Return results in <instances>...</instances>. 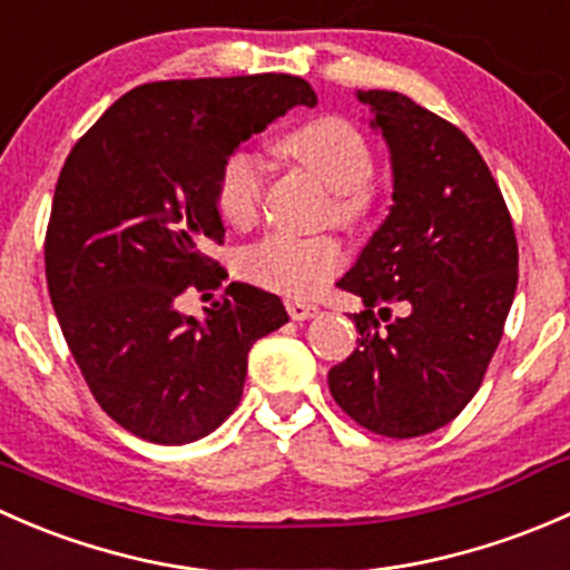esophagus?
<instances>
[{"instance_id": "obj_1", "label": "esophagus", "mask_w": 570, "mask_h": 570, "mask_svg": "<svg viewBox=\"0 0 570 570\" xmlns=\"http://www.w3.org/2000/svg\"><path fill=\"white\" fill-rule=\"evenodd\" d=\"M287 315H291L293 321H307L313 318V315H318V307L309 302H287Z\"/></svg>"}]
</instances>
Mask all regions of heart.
<instances>
[{"label": "heart", "mask_w": 570, "mask_h": 570, "mask_svg": "<svg viewBox=\"0 0 570 570\" xmlns=\"http://www.w3.org/2000/svg\"><path fill=\"white\" fill-rule=\"evenodd\" d=\"M285 161L307 169L332 189L328 216L343 227H356L379 205L373 178V150L365 134L345 117H313L287 128L272 142ZM263 205V169L257 158L236 150L222 161L216 175V210L227 225L252 227ZM343 268V246L332 236L298 238L274 233L238 255V272L249 283L287 298H307Z\"/></svg>", "instance_id": "obj_1"}]
</instances>
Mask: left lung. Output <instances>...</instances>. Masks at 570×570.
Listing matches in <instances>:
<instances>
[{
  "instance_id": "8db88e82",
  "label": "left lung",
  "mask_w": 570,
  "mask_h": 570,
  "mask_svg": "<svg viewBox=\"0 0 570 570\" xmlns=\"http://www.w3.org/2000/svg\"><path fill=\"white\" fill-rule=\"evenodd\" d=\"M356 98L390 148L392 208L337 283L367 309L354 315L356 348L328 371V392L367 431L412 439L455 420L483 384L519 246L500 186L461 128L401 92ZM392 303L407 307L403 320L391 318Z\"/></svg>"
}]
</instances>
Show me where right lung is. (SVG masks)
<instances>
[{
  "label": "right lung",
  "instance_id": "right-lung-1",
  "mask_svg": "<svg viewBox=\"0 0 570 570\" xmlns=\"http://www.w3.org/2000/svg\"><path fill=\"white\" fill-rule=\"evenodd\" d=\"M298 76L178 79L134 87L98 117L62 167L46 230V283L92 397L156 444L208 436L244 392L255 340L287 324L274 293L230 283L205 318L180 296L227 277L205 255L225 242L222 161L293 107Z\"/></svg>",
  "mask_w": 570,
  "mask_h": 570
}]
</instances>
